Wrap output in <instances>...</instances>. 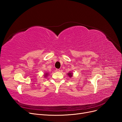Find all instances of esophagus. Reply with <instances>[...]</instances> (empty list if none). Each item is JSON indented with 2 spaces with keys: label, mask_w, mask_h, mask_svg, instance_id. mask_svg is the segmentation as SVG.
Returning <instances> with one entry per match:
<instances>
[{
  "label": "esophagus",
  "mask_w": 122,
  "mask_h": 122,
  "mask_svg": "<svg viewBox=\"0 0 122 122\" xmlns=\"http://www.w3.org/2000/svg\"><path fill=\"white\" fill-rule=\"evenodd\" d=\"M56 72H60V69H56Z\"/></svg>",
  "instance_id": "1"
}]
</instances>
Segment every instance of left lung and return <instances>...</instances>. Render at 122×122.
<instances>
[{"instance_id": "obj_1", "label": "left lung", "mask_w": 122, "mask_h": 122, "mask_svg": "<svg viewBox=\"0 0 122 122\" xmlns=\"http://www.w3.org/2000/svg\"><path fill=\"white\" fill-rule=\"evenodd\" d=\"M68 75H69L70 77H71L72 76V73H68Z\"/></svg>"}]
</instances>
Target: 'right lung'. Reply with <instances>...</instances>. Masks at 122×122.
<instances>
[{
	"mask_svg": "<svg viewBox=\"0 0 122 122\" xmlns=\"http://www.w3.org/2000/svg\"><path fill=\"white\" fill-rule=\"evenodd\" d=\"M48 75V74H45V76H47ZM45 77H46V76H45Z\"/></svg>",
	"mask_w": 122,
	"mask_h": 122,
	"instance_id": "right-lung-1",
	"label": "right lung"
}]
</instances>
